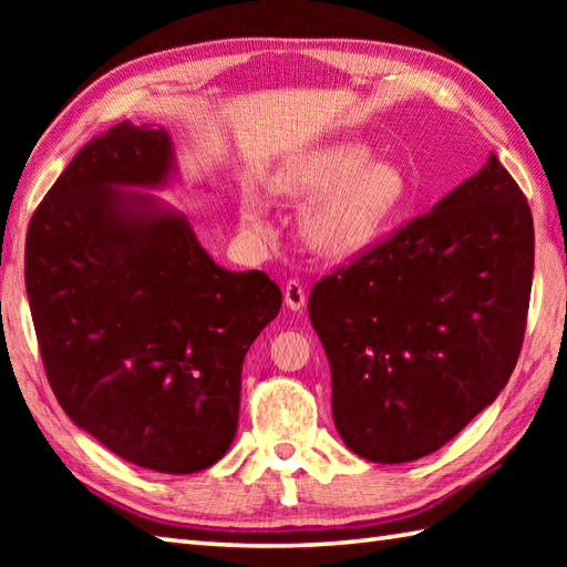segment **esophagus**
<instances>
[{
    "label": "esophagus",
    "instance_id": "esophagus-1",
    "mask_svg": "<svg viewBox=\"0 0 567 567\" xmlns=\"http://www.w3.org/2000/svg\"><path fill=\"white\" fill-rule=\"evenodd\" d=\"M285 305L290 307L292 311H299L307 305V292H305V285L299 280H290L285 285Z\"/></svg>",
    "mask_w": 567,
    "mask_h": 567
}]
</instances>
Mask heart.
Returning <instances> with one entry per match:
<instances>
[{
  "label": "heart",
  "instance_id": "obj_1",
  "mask_svg": "<svg viewBox=\"0 0 567 567\" xmlns=\"http://www.w3.org/2000/svg\"><path fill=\"white\" fill-rule=\"evenodd\" d=\"M277 189L295 199H319L305 216V238L329 256L363 250L394 219L409 197L400 165L372 163L365 143H336L309 153L277 175ZM240 221L250 234L265 231L256 199H246Z\"/></svg>",
  "mask_w": 567,
  "mask_h": 567
}]
</instances>
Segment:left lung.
<instances>
[{
	"instance_id": "8db88e82",
	"label": "left lung",
	"mask_w": 567,
	"mask_h": 567,
	"mask_svg": "<svg viewBox=\"0 0 567 567\" xmlns=\"http://www.w3.org/2000/svg\"><path fill=\"white\" fill-rule=\"evenodd\" d=\"M534 280V219L495 153L309 295L343 443L409 463L449 443L507 384Z\"/></svg>"
}]
</instances>
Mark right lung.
<instances>
[{
  "label": "right lung",
  "instance_id": "right-lung-1",
  "mask_svg": "<svg viewBox=\"0 0 567 567\" xmlns=\"http://www.w3.org/2000/svg\"><path fill=\"white\" fill-rule=\"evenodd\" d=\"M171 163L165 128L122 122L87 143L31 216L23 275L65 414L128 463L189 475L231 445L240 370L282 292L219 268L187 219L122 192L163 185Z\"/></svg>",
  "mask_w": 567,
  "mask_h": 567
}]
</instances>
